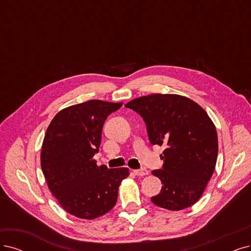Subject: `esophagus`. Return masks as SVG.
I'll return each mask as SVG.
<instances>
[{"label": "esophagus", "mask_w": 251, "mask_h": 251, "mask_svg": "<svg viewBox=\"0 0 251 251\" xmlns=\"http://www.w3.org/2000/svg\"><path fill=\"white\" fill-rule=\"evenodd\" d=\"M134 174L136 176H146V175L149 174V171H148L147 169H140V170H135Z\"/></svg>", "instance_id": "34e87169"}]
</instances>
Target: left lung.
Segmentation results:
<instances>
[{"label": "left lung", "mask_w": 251, "mask_h": 251, "mask_svg": "<svg viewBox=\"0 0 251 251\" xmlns=\"http://www.w3.org/2000/svg\"><path fill=\"white\" fill-rule=\"evenodd\" d=\"M140 115L152 145H164L162 169L152 174L162 183L151 198L156 206L179 211L197 202L215 170L218 154L216 128L198 103L189 98L153 94L125 105Z\"/></svg>", "instance_id": "left-lung-1"}]
</instances>
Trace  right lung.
<instances>
[{
    "mask_svg": "<svg viewBox=\"0 0 251 251\" xmlns=\"http://www.w3.org/2000/svg\"><path fill=\"white\" fill-rule=\"evenodd\" d=\"M122 104L89 100L69 106L55 115L46 130L41 169L53 197L71 215L94 219L116 205L129 170L98 166L94 155L105 120Z\"/></svg>",
    "mask_w": 251,
    "mask_h": 251,
    "instance_id": "right-lung-1",
    "label": "right lung"
}]
</instances>
